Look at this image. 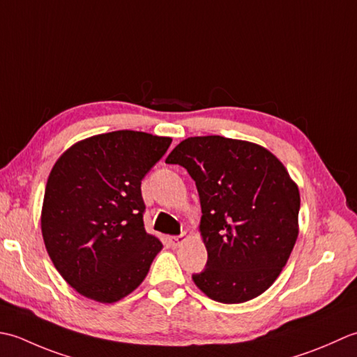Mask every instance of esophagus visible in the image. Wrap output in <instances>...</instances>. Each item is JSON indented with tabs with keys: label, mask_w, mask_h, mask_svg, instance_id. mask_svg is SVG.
Wrapping results in <instances>:
<instances>
[{
	"label": "esophagus",
	"mask_w": 357,
	"mask_h": 357,
	"mask_svg": "<svg viewBox=\"0 0 357 357\" xmlns=\"http://www.w3.org/2000/svg\"><path fill=\"white\" fill-rule=\"evenodd\" d=\"M185 238H186V232H181L180 236H172L171 237V245L174 246V248H177V246H180L181 243L185 242Z\"/></svg>",
	"instance_id": "obj_1"
}]
</instances>
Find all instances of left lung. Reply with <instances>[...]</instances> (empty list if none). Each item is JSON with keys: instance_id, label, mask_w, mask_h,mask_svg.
I'll use <instances>...</instances> for the list:
<instances>
[{"instance_id": "8db88e82", "label": "left lung", "mask_w": 357, "mask_h": 357, "mask_svg": "<svg viewBox=\"0 0 357 357\" xmlns=\"http://www.w3.org/2000/svg\"><path fill=\"white\" fill-rule=\"evenodd\" d=\"M166 163L183 166L199 191L208 261L195 285L222 303L260 296L299 234L301 195L285 166L259 144L220 135L186 138Z\"/></svg>"}]
</instances>
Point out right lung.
I'll return each instance as SVG.
<instances>
[{"instance_id":"right-lung-1","label":"right lung","mask_w":357,"mask_h":357,"mask_svg":"<svg viewBox=\"0 0 357 357\" xmlns=\"http://www.w3.org/2000/svg\"><path fill=\"white\" fill-rule=\"evenodd\" d=\"M171 142L114 130L78 142L50 171L43 238L58 273L87 299L112 303L132 293L162 250L144 229L140 186Z\"/></svg>"}]
</instances>
